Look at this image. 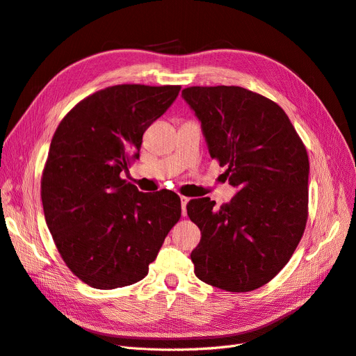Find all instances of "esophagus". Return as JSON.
<instances>
[{
    "label": "esophagus",
    "instance_id": "34e87169",
    "mask_svg": "<svg viewBox=\"0 0 356 356\" xmlns=\"http://www.w3.org/2000/svg\"><path fill=\"white\" fill-rule=\"evenodd\" d=\"M181 198V207H182V216L187 215V203L190 202V198L186 195H179Z\"/></svg>",
    "mask_w": 356,
    "mask_h": 356
}]
</instances>
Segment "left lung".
<instances>
[{"label": "left lung", "instance_id": "obj_1", "mask_svg": "<svg viewBox=\"0 0 356 356\" xmlns=\"http://www.w3.org/2000/svg\"><path fill=\"white\" fill-rule=\"evenodd\" d=\"M182 97L202 121L211 159L239 191L215 209L193 198L202 231L191 252L195 276L227 292H250L291 260L308 219L309 162L301 137L276 102L239 86H191Z\"/></svg>", "mask_w": 356, "mask_h": 356}]
</instances>
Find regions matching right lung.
<instances>
[{
	"mask_svg": "<svg viewBox=\"0 0 356 356\" xmlns=\"http://www.w3.org/2000/svg\"><path fill=\"white\" fill-rule=\"evenodd\" d=\"M181 86L117 84L80 101L54 133L40 179L45 220L61 259L81 282L115 289L146 277L181 218L169 190L140 193L121 178L143 134Z\"/></svg>",
	"mask_w": 356,
	"mask_h": 356,
	"instance_id": "1",
	"label": "right lung"
}]
</instances>
